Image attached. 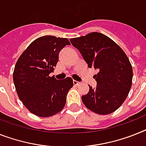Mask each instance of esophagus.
<instances>
[{
    "label": "esophagus",
    "instance_id": "34e87169",
    "mask_svg": "<svg viewBox=\"0 0 146 146\" xmlns=\"http://www.w3.org/2000/svg\"><path fill=\"white\" fill-rule=\"evenodd\" d=\"M73 84H74V85H76V86H77V85H79V84H80V82H77V81H76V80H73Z\"/></svg>",
    "mask_w": 146,
    "mask_h": 146
}]
</instances>
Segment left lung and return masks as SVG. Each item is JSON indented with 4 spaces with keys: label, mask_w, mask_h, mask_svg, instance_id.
<instances>
[{
    "label": "left lung",
    "mask_w": 146,
    "mask_h": 146,
    "mask_svg": "<svg viewBox=\"0 0 146 146\" xmlns=\"http://www.w3.org/2000/svg\"><path fill=\"white\" fill-rule=\"evenodd\" d=\"M88 67L97 70L96 87L82 96L84 105L98 114H109L120 107L132 84L133 70L125 52L110 38L100 33L71 38Z\"/></svg>",
    "instance_id": "obj_1"
}]
</instances>
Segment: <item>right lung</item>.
Instances as JSON below:
<instances>
[{"label": "right lung", "mask_w": 146, "mask_h": 146, "mask_svg": "<svg viewBox=\"0 0 146 146\" xmlns=\"http://www.w3.org/2000/svg\"><path fill=\"white\" fill-rule=\"evenodd\" d=\"M70 44L64 38L42 36L33 41L17 61L13 72L17 94L24 106L38 117H51L65 105L73 79L58 80L49 74L56 66L60 51Z\"/></svg>", "instance_id": "add662e5"}]
</instances>
